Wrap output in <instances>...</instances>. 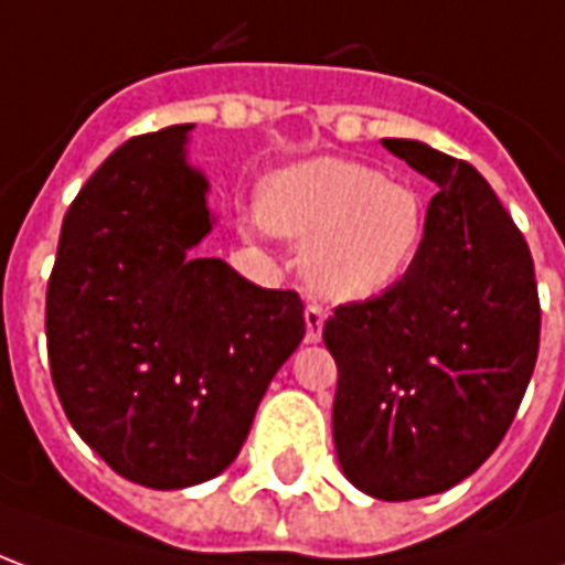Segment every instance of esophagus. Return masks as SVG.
I'll list each match as a JSON object with an SVG mask.
<instances>
[{"instance_id":"34e87169","label":"esophagus","mask_w":565,"mask_h":565,"mask_svg":"<svg viewBox=\"0 0 565 565\" xmlns=\"http://www.w3.org/2000/svg\"><path fill=\"white\" fill-rule=\"evenodd\" d=\"M323 320H327V311H323L318 302H308L306 306V342H320V335H323Z\"/></svg>"}]
</instances>
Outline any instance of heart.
Here are the masks:
<instances>
[{
	"label": "heart",
	"instance_id": "obj_1",
	"mask_svg": "<svg viewBox=\"0 0 565 565\" xmlns=\"http://www.w3.org/2000/svg\"><path fill=\"white\" fill-rule=\"evenodd\" d=\"M259 221L302 245L308 287L332 302L384 294L415 263L426 230L412 186L354 160L299 162L259 190Z\"/></svg>",
	"mask_w": 565,
	"mask_h": 565
}]
</instances>
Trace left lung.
I'll return each instance as SVG.
<instances>
[{
  "mask_svg": "<svg viewBox=\"0 0 565 565\" xmlns=\"http://www.w3.org/2000/svg\"><path fill=\"white\" fill-rule=\"evenodd\" d=\"M384 148L436 181L415 263L323 323L339 366L332 438L348 481L405 502L460 484L497 450L539 356L533 254L466 160L420 141Z\"/></svg>",
  "mask_w": 565,
  "mask_h": 565,
  "instance_id": "obj_1",
  "label": "left lung"
}]
</instances>
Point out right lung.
Listing matches in <instances>:
<instances>
[{
  "mask_svg": "<svg viewBox=\"0 0 565 565\" xmlns=\"http://www.w3.org/2000/svg\"><path fill=\"white\" fill-rule=\"evenodd\" d=\"M190 124L136 136L81 186L47 281V360L68 424L153 490L209 481L242 450L263 393L306 335L296 290L196 257L205 178Z\"/></svg>",
  "mask_w": 565,
  "mask_h": 565,
  "instance_id": "right-lung-1",
  "label": "right lung"
}]
</instances>
